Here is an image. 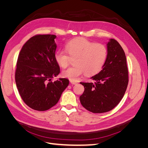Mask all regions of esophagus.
I'll return each mask as SVG.
<instances>
[{
    "label": "esophagus",
    "mask_w": 148,
    "mask_h": 148,
    "mask_svg": "<svg viewBox=\"0 0 148 148\" xmlns=\"http://www.w3.org/2000/svg\"><path fill=\"white\" fill-rule=\"evenodd\" d=\"M70 83L72 84H77L78 83L76 82H74V81H70Z\"/></svg>",
    "instance_id": "esophagus-1"
}]
</instances>
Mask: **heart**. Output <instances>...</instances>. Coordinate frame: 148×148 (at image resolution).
<instances>
[{
  "instance_id": "heart-1",
  "label": "heart",
  "mask_w": 148,
  "mask_h": 148,
  "mask_svg": "<svg viewBox=\"0 0 148 148\" xmlns=\"http://www.w3.org/2000/svg\"><path fill=\"white\" fill-rule=\"evenodd\" d=\"M66 53L63 50L56 52L54 57L60 66L65 68L71 59H75L73 66L64 70L62 75L71 81H77L86 73L92 75L97 73L104 66L107 57V49L104 44L95 43L83 38H78L69 41L65 45Z\"/></svg>"
}]
</instances>
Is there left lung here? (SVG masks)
I'll return each instance as SVG.
<instances>
[{
	"label": "left lung",
	"mask_w": 148,
	"mask_h": 148,
	"mask_svg": "<svg viewBox=\"0 0 148 148\" xmlns=\"http://www.w3.org/2000/svg\"><path fill=\"white\" fill-rule=\"evenodd\" d=\"M107 48L108 53L102 70L91 78L95 83H80L84 88L80 102L92 113L113 109L122 100L128 86V71L123 49L114 39H110Z\"/></svg>",
	"instance_id": "left-lung-1"
}]
</instances>
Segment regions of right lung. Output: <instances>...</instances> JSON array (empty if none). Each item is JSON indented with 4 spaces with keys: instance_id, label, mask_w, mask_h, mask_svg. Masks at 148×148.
Listing matches in <instances>:
<instances>
[{
    "instance_id": "right-lung-1",
    "label": "right lung",
    "mask_w": 148,
    "mask_h": 148,
    "mask_svg": "<svg viewBox=\"0 0 148 148\" xmlns=\"http://www.w3.org/2000/svg\"><path fill=\"white\" fill-rule=\"evenodd\" d=\"M56 38L52 34L33 36L24 44L18 57L16 87L25 104L36 110H47L54 106L69 84L66 78L51 82L60 73L54 57Z\"/></svg>"
}]
</instances>
